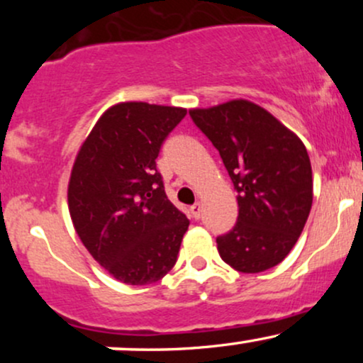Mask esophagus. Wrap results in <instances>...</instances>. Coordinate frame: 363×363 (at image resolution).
I'll return each mask as SVG.
<instances>
[{
  "instance_id": "esophagus-1",
  "label": "esophagus",
  "mask_w": 363,
  "mask_h": 363,
  "mask_svg": "<svg viewBox=\"0 0 363 363\" xmlns=\"http://www.w3.org/2000/svg\"><path fill=\"white\" fill-rule=\"evenodd\" d=\"M191 215H193V218H196V220L201 218V215H203V206L199 205V203H194V205L191 206Z\"/></svg>"
}]
</instances>
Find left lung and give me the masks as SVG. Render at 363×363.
<instances>
[{"label": "left lung", "instance_id": "1", "mask_svg": "<svg viewBox=\"0 0 363 363\" xmlns=\"http://www.w3.org/2000/svg\"><path fill=\"white\" fill-rule=\"evenodd\" d=\"M189 116L218 150L239 193L235 227L216 237L220 257L240 273L280 264L312 206V169L301 138L244 99L191 109Z\"/></svg>", "mask_w": 363, "mask_h": 363}]
</instances>
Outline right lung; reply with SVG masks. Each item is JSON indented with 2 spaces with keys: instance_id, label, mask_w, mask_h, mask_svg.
I'll return each mask as SVG.
<instances>
[{
  "instance_id": "obj_1",
  "label": "right lung",
  "mask_w": 363,
  "mask_h": 363,
  "mask_svg": "<svg viewBox=\"0 0 363 363\" xmlns=\"http://www.w3.org/2000/svg\"><path fill=\"white\" fill-rule=\"evenodd\" d=\"M182 107L121 102L83 141L68 184L78 237L111 277L150 285L177 261L189 220L167 199L157 157Z\"/></svg>"
}]
</instances>
